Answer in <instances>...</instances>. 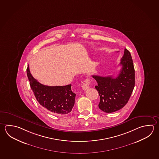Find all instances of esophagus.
<instances>
[{
  "mask_svg": "<svg viewBox=\"0 0 159 159\" xmlns=\"http://www.w3.org/2000/svg\"><path fill=\"white\" fill-rule=\"evenodd\" d=\"M82 83H83V84H82V89L84 90V91H86V90L89 88V85H90V80H89V78H87L86 80H84L83 81Z\"/></svg>",
  "mask_w": 159,
  "mask_h": 159,
  "instance_id": "obj_1",
  "label": "esophagus"
}]
</instances>
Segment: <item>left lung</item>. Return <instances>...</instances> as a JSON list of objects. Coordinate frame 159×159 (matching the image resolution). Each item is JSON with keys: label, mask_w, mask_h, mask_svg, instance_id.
I'll return each instance as SVG.
<instances>
[{"label": "left lung", "mask_w": 159, "mask_h": 159, "mask_svg": "<svg viewBox=\"0 0 159 159\" xmlns=\"http://www.w3.org/2000/svg\"><path fill=\"white\" fill-rule=\"evenodd\" d=\"M120 65L122 66L118 75L101 77L93 75L98 83L95 89L100 98L98 107L107 113L121 109L127 104L135 84V70L130 53L124 49Z\"/></svg>", "instance_id": "obj_1"}]
</instances>
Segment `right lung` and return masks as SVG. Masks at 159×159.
I'll return each instance as SVG.
<instances>
[{"mask_svg":"<svg viewBox=\"0 0 159 159\" xmlns=\"http://www.w3.org/2000/svg\"><path fill=\"white\" fill-rule=\"evenodd\" d=\"M27 75L31 90L42 107L55 115L67 114L72 111L76 95L71 90V84L64 86L43 85L32 77L29 66Z\"/></svg>","mask_w":159,"mask_h":159,"instance_id":"add662e5","label":"right lung"}]
</instances>
